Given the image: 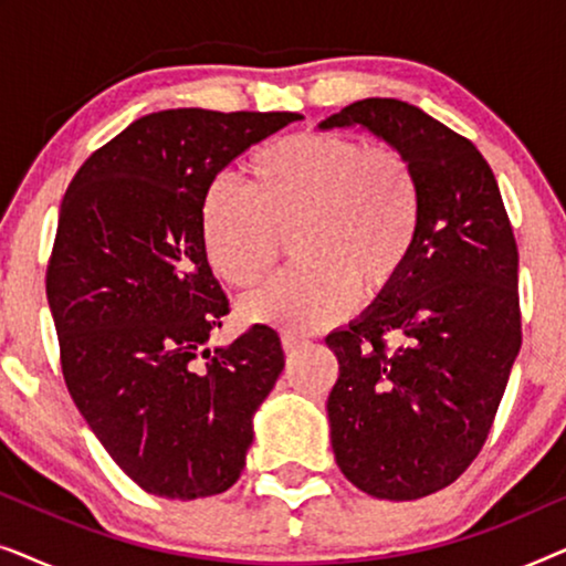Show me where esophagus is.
<instances>
[{
    "instance_id": "obj_1",
    "label": "esophagus",
    "mask_w": 566,
    "mask_h": 566,
    "mask_svg": "<svg viewBox=\"0 0 566 566\" xmlns=\"http://www.w3.org/2000/svg\"><path fill=\"white\" fill-rule=\"evenodd\" d=\"M281 343H283V350H285V353H296V350H301V347H306V345H308L306 339L293 337V335H283V337H281Z\"/></svg>"
}]
</instances>
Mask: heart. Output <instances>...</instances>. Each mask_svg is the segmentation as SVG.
Instances as JSON below:
<instances>
[{
  "mask_svg": "<svg viewBox=\"0 0 566 566\" xmlns=\"http://www.w3.org/2000/svg\"><path fill=\"white\" fill-rule=\"evenodd\" d=\"M250 185L211 182L200 203V239L213 273L252 289L275 265L281 237L298 262L242 301V314L285 332H314L355 296H381L420 242L424 198L415 167L389 144L296 134L258 149Z\"/></svg>",
  "mask_w": 566,
  "mask_h": 566,
  "instance_id": "obj_1",
  "label": "heart"
}]
</instances>
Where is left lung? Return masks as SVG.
<instances>
[{
	"instance_id": "1",
	"label": "left lung",
	"mask_w": 566,
	"mask_h": 566,
	"mask_svg": "<svg viewBox=\"0 0 566 566\" xmlns=\"http://www.w3.org/2000/svg\"><path fill=\"white\" fill-rule=\"evenodd\" d=\"M355 126L409 159L424 219L399 281L324 339L339 363L329 436L358 490L405 502L455 482L490 436L521 350L517 247L469 138L391 97L358 99L316 128Z\"/></svg>"
}]
</instances>
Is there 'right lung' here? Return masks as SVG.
<instances>
[{"mask_svg": "<svg viewBox=\"0 0 566 566\" xmlns=\"http://www.w3.org/2000/svg\"><path fill=\"white\" fill-rule=\"evenodd\" d=\"M293 120L144 115L84 161L61 200L45 293L69 394L111 459L157 497H211L237 482L254 412L285 366L265 324L206 345L229 298L206 260L200 203L229 161Z\"/></svg>", "mask_w": 566, "mask_h": 566, "instance_id": "add662e5", "label": "right lung"}]
</instances>
